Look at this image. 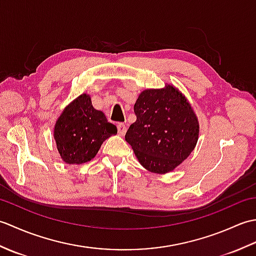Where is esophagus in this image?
Wrapping results in <instances>:
<instances>
[{
  "label": "esophagus",
  "mask_w": 256,
  "mask_h": 256,
  "mask_svg": "<svg viewBox=\"0 0 256 256\" xmlns=\"http://www.w3.org/2000/svg\"><path fill=\"white\" fill-rule=\"evenodd\" d=\"M118 132L120 135H124L125 132H126V125L124 123H118Z\"/></svg>",
  "instance_id": "esophagus-1"
}]
</instances>
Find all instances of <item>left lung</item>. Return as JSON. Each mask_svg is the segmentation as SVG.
I'll return each instance as SVG.
<instances>
[{
    "instance_id": "8db88e82",
    "label": "left lung",
    "mask_w": 256,
    "mask_h": 256,
    "mask_svg": "<svg viewBox=\"0 0 256 256\" xmlns=\"http://www.w3.org/2000/svg\"><path fill=\"white\" fill-rule=\"evenodd\" d=\"M136 121L125 140L132 146L140 165L152 172L174 170L194 150L199 124L192 106L172 86L148 89L134 104Z\"/></svg>"
}]
</instances>
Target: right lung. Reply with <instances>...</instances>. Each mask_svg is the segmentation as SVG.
Listing matches in <instances>:
<instances>
[{"mask_svg":"<svg viewBox=\"0 0 256 256\" xmlns=\"http://www.w3.org/2000/svg\"><path fill=\"white\" fill-rule=\"evenodd\" d=\"M116 133V125L92 106L90 96L84 94L64 108L56 122L54 138L64 162L82 164L94 158L102 143Z\"/></svg>","mask_w":256,"mask_h":256,"instance_id":"add662e5","label":"right lung"}]
</instances>
